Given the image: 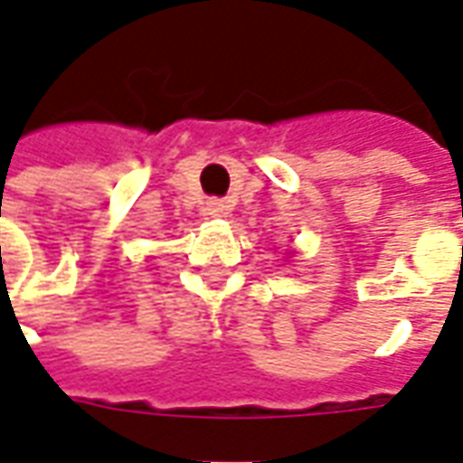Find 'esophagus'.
<instances>
[{"label":"esophagus","mask_w":463,"mask_h":463,"mask_svg":"<svg viewBox=\"0 0 463 463\" xmlns=\"http://www.w3.org/2000/svg\"><path fill=\"white\" fill-rule=\"evenodd\" d=\"M222 213V203L221 201H208L205 203V215H211V218H218Z\"/></svg>","instance_id":"34e87169"}]
</instances>
